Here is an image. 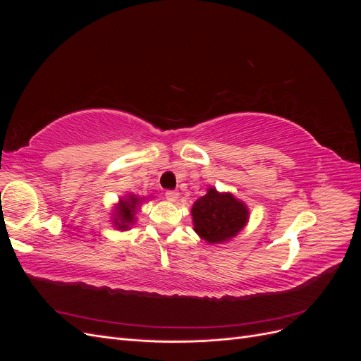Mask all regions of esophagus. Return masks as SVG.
Returning <instances> with one entry per match:
<instances>
[{"label": "esophagus", "instance_id": "obj_1", "mask_svg": "<svg viewBox=\"0 0 361 361\" xmlns=\"http://www.w3.org/2000/svg\"><path fill=\"white\" fill-rule=\"evenodd\" d=\"M166 199L169 202H176L179 199V192L178 191H166Z\"/></svg>", "mask_w": 361, "mask_h": 361}]
</instances>
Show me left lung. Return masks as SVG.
I'll return each instance as SVG.
<instances>
[{
  "instance_id": "obj_1",
  "label": "left lung",
  "mask_w": 361,
  "mask_h": 361,
  "mask_svg": "<svg viewBox=\"0 0 361 361\" xmlns=\"http://www.w3.org/2000/svg\"><path fill=\"white\" fill-rule=\"evenodd\" d=\"M194 231L209 244H221L235 238L248 221V207L231 192L209 188L195 200L191 209Z\"/></svg>"
}]
</instances>
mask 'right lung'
Instances as JSON below:
<instances>
[{
	"label": "right lung",
	"instance_id": "1",
	"mask_svg": "<svg viewBox=\"0 0 361 361\" xmlns=\"http://www.w3.org/2000/svg\"><path fill=\"white\" fill-rule=\"evenodd\" d=\"M143 200V197H138L135 194H129L126 197L120 199L113 218V223L118 231H128L129 226L135 223V214L138 212V207Z\"/></svg>",
	"mask_w": 361,
	"mask_h": 361
}]
</instances>
